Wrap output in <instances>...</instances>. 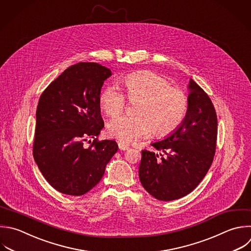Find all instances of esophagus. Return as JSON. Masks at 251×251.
I'll return each mask as SVG.
<instances>
[{
  "label": "esophagus",
  "instance_id": "esophagus-1",
  "mask_svg": "<svg viewBox=\"0 0 251 251\" xmlns=\"http://www.w3.org/2000/svg\"><path fill=\"white\" fill-rule=\"evenodd\" d=\"M118 145H119L120 150L126 151V150H128V149H129V147H128V146H126V144H124V143H122V142H119V143H118Z\"/></svg>",
  "mask_w": 251,
  "mask_h": 251
}]
</instances>
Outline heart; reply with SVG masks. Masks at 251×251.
<instances>
[{"label":"heart","mask_w":251,"mask_h":251,"mask_svg":"<svg viewBox=\"0 0 251 251\" xmlns=\"http://www.w3.org/2000/svg\"><path fill=\"white\" fill-rule=\"evenodd\" d=\"M122 83L129 101L136 102L134 116H121L107 126L110 136L124 143L145 138L153 131L159 137L178 128L188 111V97L173 87L161 75L152 72H137L126 75ZM101 110L110 117L121 114L126 103V96L116 84L107 85L99 95Z\"/></svg>","instance_id":"1"}]
</instances>
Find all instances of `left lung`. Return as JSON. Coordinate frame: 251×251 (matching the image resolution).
Returning a JSON list of instances; mask_svg holds the SVG:
<instances>
[{"mask_svg": "<svg viewBox=\"0 0 251 251\" xmlns=\"http://www.w3.org/2000/svg\"><path fill=\"white\" fill-rule=\"evenodd\" d=\"M188 89V111L182 124L167 138L151 143L165 156L141 151L140 182L162 201L190 193L207 174L216 151L218 121L214 105L194 80H189Z\"/></svg>", "mask_w": 251, "mask_h": 251, "instance_id": "left-lung-1", "label": "left lung"}]
</instances>
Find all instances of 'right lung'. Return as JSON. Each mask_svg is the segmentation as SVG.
I'll list each match as a JSON object with an SVG mask.
<instances>
[{
	"mask_svg": "<svg viewBox=\"0 0 251 251\" xmlns=\"http://www.w3.org/2000/svg\"><path fill=\"white\" fill-rule=\"evenodd\" d=\"M111 75V70L97 63H78L40 96L33 157L46 180L62 193L79 196L92 189L119 149L115 140L96 138L104 127L98 99Z\"/></svg>",
	"mask_w": 251,
	"mask_h": 251,
	"instance_id": "1",
	"label": "right lung"
}]
</instances>
